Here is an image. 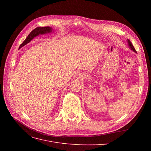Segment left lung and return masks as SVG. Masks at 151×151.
I'll return each mask as SVG.
<instances>
[{
    "mask_svg": "<svg viewBox=\"0 0 151 151\" xmlns=\"http://www.w3.org/2000/svg\"><path fill=\"white\" fill-rule=\"evenodd\" d=\"M127 43H128V45H129V48L132 50V51L134 52L135 53H137L136 50H135V48H134V46H133V45L132 44L131 42H130V41L129 39H127Z\"/></svg>",
    "mask_w": 151,
    "mask_h": 151,
    "instance_id": "1",
    "label": "left lung"
}]
</instances>
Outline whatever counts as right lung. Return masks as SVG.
I'll use <instances>...</instances> for the list:
<instances>
[{
	"label": "right lung",
	"instance_id": "1",
	"mask_svg": "<svg viewBox=\"0 0 151 151\" xmlns=\"http://www.w3.org/2000/svg\"><path fill=\"white\" fill-rule=\"evenodd\" d=\"M52 31H53L52 28H51V27H50V26L38 27V28H36L32 31L29 34V35L27 36L26 40L20 45L19 48H22V47H24V45H26V44L29 43L32 40H33L35 37H36V36H38L40 35H45L47 33H52Z\"/></svg>",
	"mask_w": 151,
	"mask_h": 151
}]
</instances>
